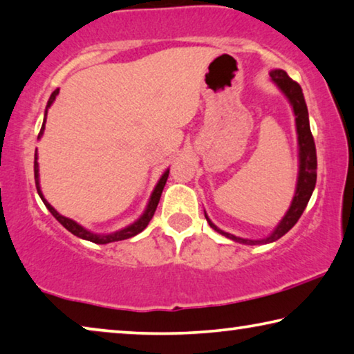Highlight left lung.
<instances>
[{
	"mask_svg": "<svg viewBox=\"0 0 354 354\" xmlns=\"http://www.w3.org/2000/svg\"><path fill=\"white\" fill-rule=\"evenodd\" d=\"M270 77L274 82L279 85V88L283 91L288 100H290L292 111L296 115V128H297V139H299V160H301V166H299V178H297V188L295 199H292L290 210L286 212L283 220L280 221V225L277 226V230L270 234L269 237L261 239V241H248V239H241L227 234L216 227L214 223L209 220V216L205 215V220L214 227L216 232L223 234V236L230 237L231 241H236L239 243H247V245H258V243H269L275 242L277 239L291 230L296 225L297 220L301 218L302 212L306 210L310 196H312L315 189V183H317V149H315V140L312 131H310V123H308V111L306 100H304V93L301 85L295 82L285 71L274 69L270 73Z\"/></svg>",
	"mask_w": 354,
	"mask_h": 354,
	"instance_id": "left-lung-1",
	"label": "left lung"
}]
</instances>
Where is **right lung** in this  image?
Here are the masks:
<instances>
[{
  "mask_svg": "<svg viewBox=\"0 0 354 354\" xmlns=\"http://www.w3.org/2000/svg\"><path fill=\"white\" fill-rule=\"evenodd\" d=\"M58 91H59V90H55V91H53V93L50 95V100H48V102H47V109L50 107V104H52L53 101H55V97H57V95H58ZM47 109H46V117H47ZM44 124H46V118H44V123H42V127H41L39 138H41L42 131H44ZM167 177H169V171H166L165 174H162V177L160 178L158 185H156L155 192L151 193L150 203H149V205H147V210L144 212V215L140 216V218H139L138 221L133 223L131 226L124 227V230H122V231L112 232V234H93V232L86 231L85 227H82L80 225H77V223H75V221L69 220V218H66V216H63V215H59L58 212H57L55 209H53L52 205L48 204L47 201L44 199V196H42V193H41V188H39V177H37V153H35V182H36L37 193H39L41 199H42V203L46 204V207H47L48 210H50V214H52L53 216H55V218H57L59 223H62V225H63L64 227H66V230H68L69 232H73L74 236H77V237H80V239H85V241H90V242H93V243H109V242L124 241V239L134 237L136 234L142 232V231L145 230V227H147V225H149V223H150V220L153 218L155 210H156V207H158V203H160V198H161L162 188H165Z\"/></svg>",
  "mask_w": 354,
  "mask_h": 354,
  "instance_id": "1",
  "label": "right lung"
}]
</instances>
